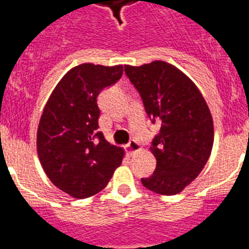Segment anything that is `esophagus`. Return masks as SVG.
<instances>
[{"label": "esophagus", "mask_w": 249, "mask_h": 249, "mask_svg": "<svg viewBox=\"0 0 249 249\" xmlns=\"http://www.w3.org/2000/svg\"><path fill=\"white\" fill-rule=\"evenodd\" d=\"M126 149H127V155L133 156L136 152L140 151L141 146L138 142H136V141H131V142H129V143L126 146Z\"/></svg>", "instance_id": "esophagus-1"}]
</instances>
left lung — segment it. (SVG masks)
<instances>
[{"label":"left lung","instance_id":"8db88e82","mask_svg":"<svg viewBox=\"0 0 249 249\" xmlns=\"http://www.w3.org/2000/svg\"><path fill=\"white\" fill-rule=\"evenodd\" d=\"M124 71L152 122L160 124L149 147L157 166L141 181L158 195H177L197 178L212 152L214 127L208 105L190 77L171 63L126 65Z\"/></svg>","mask_w":249,"mask_h":249}]
</instances>
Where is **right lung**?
<instances>
[{"mask_svg":"<svg viewBox=\"0 0 249 249\" xmlns=\"http://www.w3.org/2000/svg\"><path fill=\"white\" fill-rule=\"evenodd\" d=\"M123 66L82 63L71 68L51 93L37 129V153L50 181L73 198L102 191L124 157L97 132V97L121 78Z\"/></svg>","mask_w":249,"mask_h":249,"instance_id":"add662e5","label":"right lung"}]
</instances>
